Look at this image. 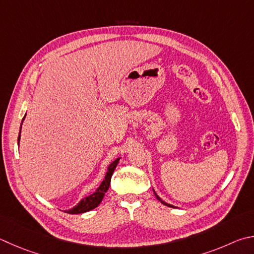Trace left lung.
Listing matches in <instances>:
<instances>
[{"instance_id":"8db88e82","label":"left lung","mask_w":254,"mask_h":254,"mask_svg":"<svg viewBox=\"0 0 254 254\" xmlns=\"http://www.w3.org/2000/svg\"><path fill=\"white\" fill-rule=\"evenodd\" d=\"M153 192H154V194H155V196H156V199H158L159 201H161V203H163L164 205H167V206H170V207H174L173 205H171V204H169V203H167V202H164V201H162V200H161V197L158 195V194H156V193H155V191L153 190Z\"/></svg>"}]
</instances>
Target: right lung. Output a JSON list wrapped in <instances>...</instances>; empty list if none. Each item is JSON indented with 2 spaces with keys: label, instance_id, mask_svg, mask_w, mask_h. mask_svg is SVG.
Here are the masks:
<instances>
[{
  "label": "right lung",
  "instance_id": "add662e5",
  "mask_svg": "<svg viewBox=\"0 0 254 254\" xmlns=\"http://www.w3.org/2000/svg\"><path fill=\"white\" fill-rule=\"evenodd\" d=\"M23 120H24V118H23ZM21 127H22V123H21ZM20 133H21V130H20ZM17 141H20V134H18ZM119 160H120V158L117 159L115 161H113V162L109 165L108 172H107V174H105V179L103 180L102 183L100 184V187L96 189V191L93 193V194H91L89 196L84 197V199H82L79 202V203H77V205H75L74 207H73V209L68 210L67 213H70V214L84 213V212L95 209V207L101 203V201H102L105 192L108 191V189L110 187V183H111L112 174L114 172L115 168H117V165L119 163Z\"/></svg>",
  "mask_w": 254,
  "mask_h": 254
}]
</instances>
